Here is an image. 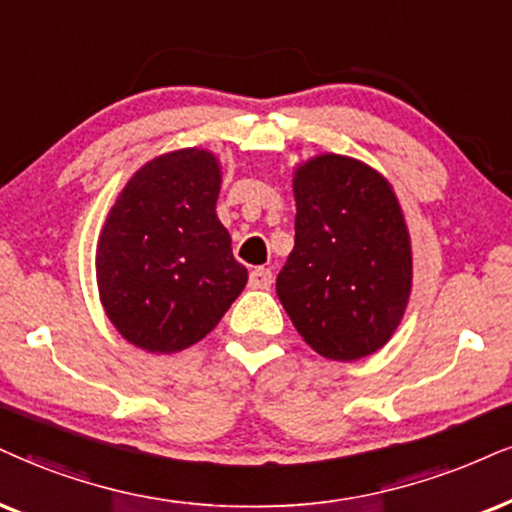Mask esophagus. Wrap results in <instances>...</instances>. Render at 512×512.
Returning <instances> with one entry per match:
<instances>
[{"label": "esophagus", "mask_w": 512, "mask_h": 512, "mask_svg": "<svg viewBox=\"0 0 512 512\" xmlns=\"http://www.w3.org/2000/svg\"><path fill=\"white\" fill-rule=\"evenodd\" d=\"M249 285L254 289H268L273 285V270L270 268H254L249 273Z\"/></svg>", "instance_id": "obj_1"}]
</instances>
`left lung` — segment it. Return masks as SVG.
Returning <instances> with one entry per match:
<instances>
[{
    "label": "left lung",
    "mask_w": 512,
    "mask_h": 512,
    "mask_svg": "<svg viewBox=\"0 0 512 512\" xmlns=\"http://www.w3.org/2000/svg\"><path fill=\"white\" fill-rule=\"evenodd\" d=\"M294 249L277 296L296 332L330 361L389 342L413 287V251L389 180L368 163L320 154L294 170Z\"/></svg>",
    "instance_id": "1"
}]
</instances>
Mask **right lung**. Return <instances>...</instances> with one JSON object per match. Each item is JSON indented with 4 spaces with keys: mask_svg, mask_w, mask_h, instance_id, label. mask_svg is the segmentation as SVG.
Masks as SVG:
<instances>
[{
    "mask_svg": "<svg viewBox=\"0 0 512 512\" xmlns=\"http://www.w3.org/2000/svg\"><path fill=\"white\" fill-rule=\"evenodd\" d=\"M220 180L208 149L168 151L132 175L106 216L99 299L137 349L178 353L197 344L249 280L216 216Z\"/></svg>",
    "mask_w": 512,
    "mask_h": 512,
    "instance_id": "obj_1",
    "label": "right lung"
}]
</instances>
